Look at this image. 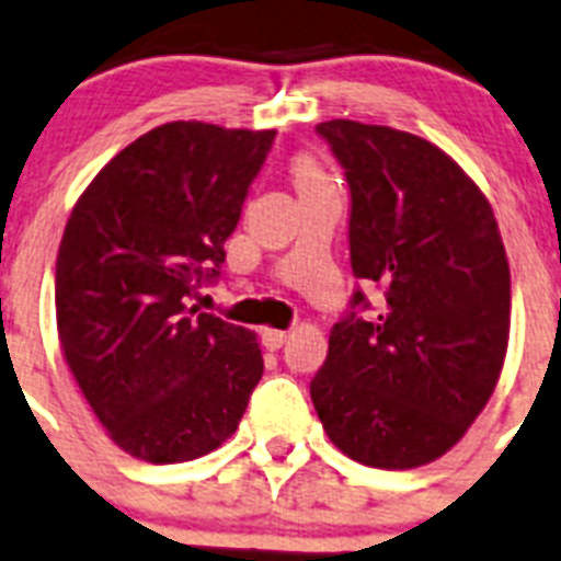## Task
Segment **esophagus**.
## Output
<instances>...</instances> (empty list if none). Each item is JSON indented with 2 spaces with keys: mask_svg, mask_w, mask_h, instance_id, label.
<instances>
[{
  "mask_svg": "<svg viewBox=\"0 0 561 561\" xmlns=\"http://www.w3.org/2000/svg\"><path fill=\"white\" fill-rule=\"evenodd\" d=\"M285 342H288V331H271V328L262 331V345H265L267 351H279Z\"/></svg>",
  "mask_w": 561,
  "mask_h": 561,
  "instance_id": "esophagus-1",
  "label": "esophagus"
}]
</instances>
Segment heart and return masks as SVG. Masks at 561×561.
Here are the masks:
<instances>
[{"label": "heart", "instance_id": "1", "mask_svg": "<svg viewBox=\"0 0 561 561\" xmlns=\"http://www.w3.org/2000/svg\"><path fill=\"white\" fill-rule=\"evenodd\" d=\"M294 173H296V185H299V187H302V185H317V182H324L322 171H319L317 164L310 162V159H299V162H296V168H294Z\"/></svg>", "mask_w": 561, "mask_h": 561}]
</instances>
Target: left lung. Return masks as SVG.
I'll list each match as a JSON object with an SVG mask.
<instances>
[{
  "label": "left lung",
  "mask_w": 561,
  "mask_h": 561,
  "mask_svg": "<svg viewBox=\"0 0 561 561\" xmlns=\"http://www.w3.org/2000/svg\"><path fill=\"white\" fill-rule=\"evenodd\" d=\"M351 191L356 285L331 328L310 399L342 454L416 468L462 439L491 399L511 331V271L496 219L436 145L404 130L317 125Z\"/></svg>",
  "instance_id": "left-lung-1"
}]
</instances>
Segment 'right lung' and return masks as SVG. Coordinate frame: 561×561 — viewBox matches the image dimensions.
Returning a JSON list of instances; mask_svg holds the SVG:
<instances>
[{"label":"right lung","mask_w":561,"mask_h":561,"mask_svg":"<svg viewBox=\"0 0 561 561\" xmlns=\"http://www.w3.org/2000/svg\"><path fill=\"white\" fill-rule=\"evenodd\" d=\"M276 130L168 122L82 193L56 256L68 368L111 439L187 462L237 431L265 362L256 336L191 305L216 285Z\"/></svg>","instance_id":"right-lung-1"}]
</instances>
